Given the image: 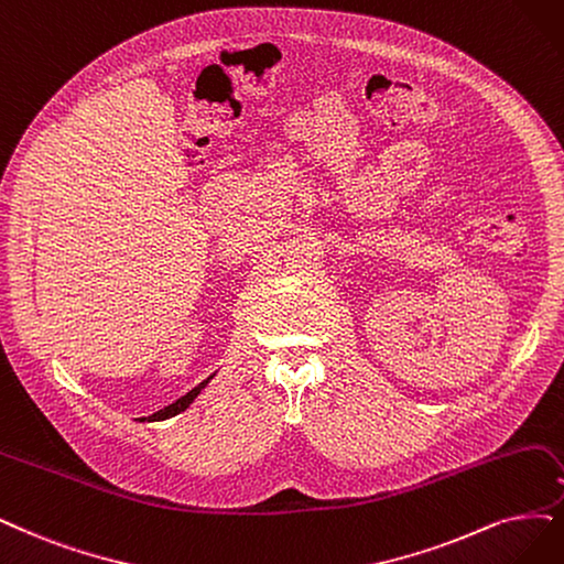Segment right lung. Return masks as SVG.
<instances>
[{"instance_id":"obj_1","label":"right lung","mask_w":564,"mask_h":564,"mask_svg":"<svg viewBox=\"0 0 564 564\" xmlns=\"http://www.w3.org/2000/svg\"><path fill=\"white\" fill-rule=\"evenodd\" d=\"M214 377H216V373H212V377L204 379V381H202L199 386H195L191 392H185L183 398H178V400H176V402H172L170 406H164V409H160L158 413L149 415V419H139V421H143V423L149 421V423H151V421H166V419H174V415H178L181 411H185L187 406H191V404L197 400V394H199L208 383H212V379H214Z\"/></svg>"}]
</instances>
